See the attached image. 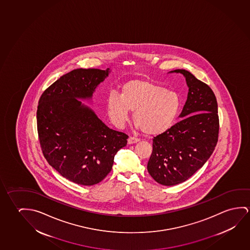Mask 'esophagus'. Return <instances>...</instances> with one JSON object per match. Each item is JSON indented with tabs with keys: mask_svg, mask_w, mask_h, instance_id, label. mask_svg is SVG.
Listing matches in <instances>:
<instances>
[{
	"mask_svg": "<svg viewBox=\"0 0 250 250\" xmlns=\"http://www.w3.org/2000/svg\"><path fill=\"white\" fill-rule=\"evenodd\" d=\"M140 139L139 138H135V137H130L128 139V144L131 145V144H135V143L139 142Z\"/></svg>",
	"mask_w": 250,
	"mask_h": 250,
	"instance_id": "1",
	"label": "esophagus"
}]
</instances>
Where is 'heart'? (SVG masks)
I'll use <instances>...</instances> for the list:
<instances>
[{
    "label": "heart",
    "instance_id": "heart-1",
    "mask_svg": "<svg viewBox=\"0 0 250 250\" xmlns=\"http://www.w3.org/2000/svg\"><path fill=\"white\" fill-rule=\"evenodd\" d=\"M179 96L159 84L146 81H128L120 95L110 93L108 115L116 126L122 127L133 111L136 126L146 135H158L172 126L180 111Z\"/></svg>",
    "mask_w": 250,
    "mask_h": 250
}]
</instances>
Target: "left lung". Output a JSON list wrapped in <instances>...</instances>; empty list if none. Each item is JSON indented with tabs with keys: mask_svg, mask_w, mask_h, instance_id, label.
<instances>
[{
	"mask_svg": "<svg viewBox=\"0 0 250 250\" xmlns=\"http://www.w3.org/2000/svg\"><path fill=\"white\" fill-rule=\"evenodd\" d=\"M188 97L181 112L183 119L168 131L154 137L147 169L160 185H178L202 168L218 141L217 101L211 88L185 69Z\"/></svg>",
	"mask_w": 250,
	"mask_h": 250,
	"instance_id": "8db88e82",
	"label": "left lung"
}]
</instances>
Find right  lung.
Listing matches in <instances>:
<instances>
[{"mask_svg": "<svg viewBox=\"0 0 250 250\" xmlns=\"http://www.w3.org/2000/svg\"><path fill=\"white\" fill-rule=\"evenodd\" d=\"M110 70L74 69L43 92L37 108V130L43 155L62 177L81 185L99 184L111 171L114 156L128 135L106 126L92 109L91 99Z\"/></svg>", "mask_w": 250, "mask_h": 250, "instance_id": "1", "label": "right lung"}]
</instances>
